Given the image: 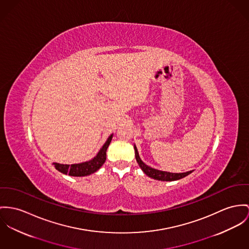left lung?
Here are the masks:
<instances>
[{"instance_id":"left-lung-1","label":"left lung","mask_w":249,"mask_h":249,"mask_svg":"<svg viewBox=\"0 0 249 249\" xmlns=\"http://www.w3.org/2000/svg\"><path fill=\"white\" fill-rule=\"evenodd\" d=\"M134 153H135V159L140 167V169L143 171V172L148 175L149 177L155 179V180H159V181H175V180H179L181 178L186 177L187 175H189L190 173H192V171L187 172H181V173H172V172H163V171H159L156 169H153L149 167L148 165H146L140 158L139 153L137 152V148L136 146L134 145Z\"/></svg>"}]
</instances>
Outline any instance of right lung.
Returning a JSON list of instances; mask_svg holds the SVG:
<instances>
[{
	"mask_svg": "<svg viewBox=\"0 0 249 249\" xmlns=\"http://www.w3.org/2000/svg\"><path fill=\"white\" fill-rule=\"evenodd\" d=\"M113 135L114 134H112L108 137V139L106 140V142L104 143V145L99 150V152L97 153L96 156L89 161L78 163V164H72V165L59 164V163H53V165L55 166L56 170L58 172L63 174H68L70 176L81 177V176L90 175L98 171L101 168V166L105 163L106 152L112 141Z\"/></svg>",
	"mask_w": 249,
	"mask_h": 249,
	"instance_id": "obj_1",
	"label": "right lung"
}]
</instances>
